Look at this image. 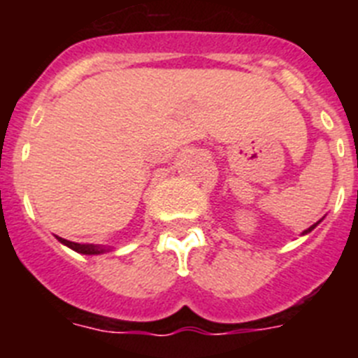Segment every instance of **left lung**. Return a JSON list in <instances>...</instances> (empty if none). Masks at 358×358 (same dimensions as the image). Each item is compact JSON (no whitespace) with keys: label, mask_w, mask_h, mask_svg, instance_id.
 <instances>
[{"label":"left lung","mask_w":358,"mask_h":358,"mask_svg":"<svg viewBox=\"0 0 358 358\" xmlns=\"http://www.w3.org/2000/svg\"><path fill=\"white\" fill-rule=\"evenodd\" d=\"M319 222H321V220H319ZM319 222L312 224V226H310V227H308V229H305V231H303L301 235H306V233H310V231H312V229H315V226H317V224H319Z\"/></svg>","instance_id":"obj_1"}]
</instances>
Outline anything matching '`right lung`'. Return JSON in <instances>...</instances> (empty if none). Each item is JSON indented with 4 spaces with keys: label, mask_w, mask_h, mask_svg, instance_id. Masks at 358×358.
I'll return each mask as SVG.
<instances>
[{
    "label": "right lung",
    "mask_w": 358,
    "mask_h": 358,
    "mask_svg": "<svg viewBox=\"0 0 358 358\" xmlns=\"http://www.w3.org/2000/svg\"><path fill=\"white\" fill-rule=\"evenodd\" d=\"M57 240L61 243H64L66 248L73 249L75 252H80V255H102V252L110 251L109 248H103V245H94V243H77V242H69V240L61 238V236H57Z\"/></svg>",
    "instance_id": "add662e5"
}]
</instances>
